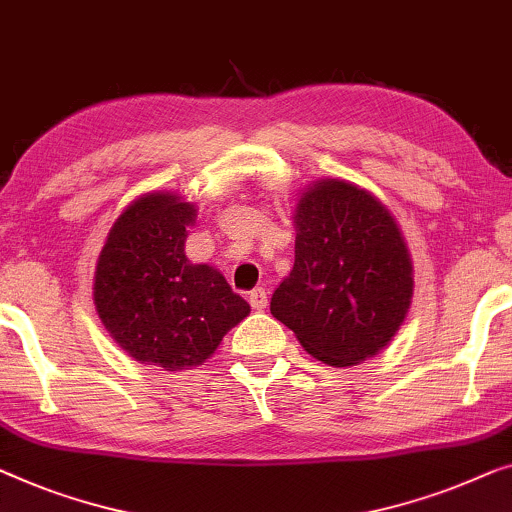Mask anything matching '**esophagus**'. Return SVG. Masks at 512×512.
Returning <instances> with one entry per match:
<instances>
[{"mask_svg":"<svg viewBox=\"0 0 512 512\" xmlns=\"http://www.w3.org/2000/svg\"><path fill=\"white\" fill-rule=\"evenodd\" d=\"M249 302H251V307L258 311L268 307V293H265V288H261V286L254 288V291L249 293Z\"/></svg>","mask_w":512,"mask_h":512,"instance_id":"esophagus-1","label":"esophagus"}]
</instances>
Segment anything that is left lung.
Here are the masks:
<instances>
[{"label":"left lung","mask_w":512,"mask_h":512,"mask_svg":"<svg viewBox=\"0 0 512 512\" xmlns=\"http://www.w3.org/2000/svg\"><path fill=\"white\" fill-rule=\"evenodd\" d=\"M293 226L295 263L272 295V316L325 365L379 355L413 300V261L395 217L372 191L325 177L298 196Z\"/></svg>","instance_id":"obj_1"}]
</instances>
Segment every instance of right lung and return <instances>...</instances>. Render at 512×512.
<instances>
[{
    "label": "right lung",
    "mask_w": 512,
    "mask_h": 512,
    "mask_svg": "<svg viewBox=\"0 0 512 512\" xmlns=\"http://www.w3.org/2000/svg\"><path fill=\"white\" fill-rule=\"evenodd\" d=\"M196 205L152 191L110 226L94 270V307L122 351L143 365L182 372L212 358L251 307L217 268L184 254Z\"/></svg>",
    "instance_id": "add662e5"
}]
</instances>
